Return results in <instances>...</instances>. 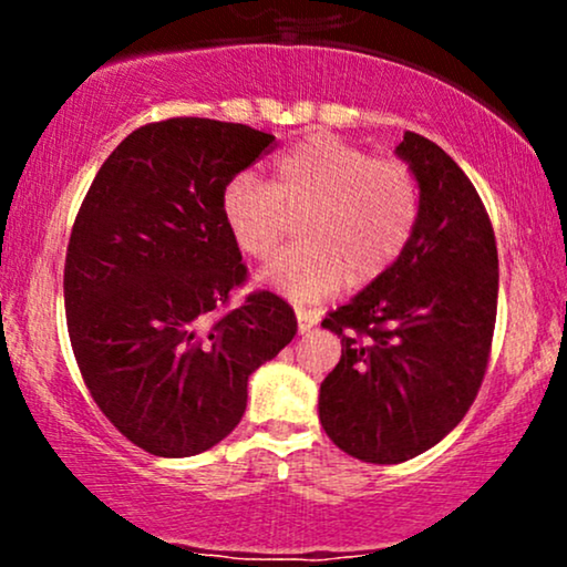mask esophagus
I'll list each match as a JSON object with an SVG mask.
<instances>
[{
	"label": "esophagus",
	"instance_id": "esophagus-1",
	"mask_svg": "<svg viewBox=\"0 0 567 567\" xmlns=\"http://www.w3.org/2000/svg\"><path fill=\"white\" fill-rule=\"evenodd\" d=\"M296 320H298V333H309V330L317 324V315H315V311L301 309V306H298Z\"/></svg>",
	"mask_w": 567,
	"mask_h": 567
}]
</instances>
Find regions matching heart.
I'll use <instances>...</instances> for the list:
<instances>
[{
  "label": "heart",
  "mask_w": 567,
  "mask_h": 567,
  "mask_svg": "<svg viewBox=\"0 0 567 567\" xmlns=\"http://www.w3.org/2000/svg\"><path fill=\"white\" fill-rule=\"evenodd\" d=\"M220 220L245 256L264 261L298 218V239L266 266L264 279L296 301H320L343 279L370 285L400 261L421 213L413 167L373 157L338 135H311L275 159V181L231 175Z\"/></svg>",
  "instance_id": "b5f03b06"
}]
</instances>
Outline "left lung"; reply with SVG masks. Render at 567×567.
I'll list each match as a JSON object with an SVG mask.
<instances>
[{
  "instance_id": "1",
  "label": "left lung",
  "mask_w": 567,
  "mask_h": 567,
  "mask_svg": "<svg viewBox=\"0 0 567 567\" xmlns=\"http://www.w3.org/2000/svg\"><path fill=\"white\" fill-rule=\"evenodd\" d=\"M396 154L421 188L413 239L386 275L322 320L343 347L320 386L322 429L368 464H402L464 419L498 306L496 234L477 188L424 135L408 130Z\"/></svg>"
}]
</instances>
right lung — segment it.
Wrapping results in <instances>:
<instances>
[{"label":"right lung","mask_w":567,"mask_h":567,"mask_svg":"<svg viewBox=\"0 0 567 567\" xmlns=\"http://www.w3.org/2000/svg\"><path fill=\"white\" fill-rule=\"evenodd\" d=\"M275 148L234 122H148L109 154L69 237L63 301L95 405L133 445L186 458L243 421L247 379L296 336L290 303L247 282L220 188Z\"/></svg>","instance_id":"obj_1"}]
</instances>
